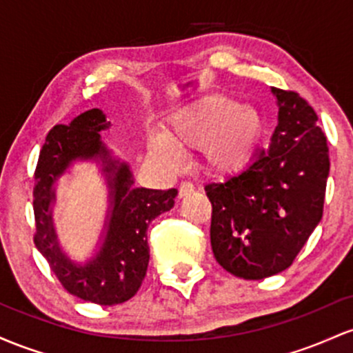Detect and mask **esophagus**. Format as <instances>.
<instances>
[{
	"label": "esophagus",
	"instance_id": "1",
	"mask_svg": "<svg viewBox=\"0 0 353 353\" xmlns=\"http://www.w3.org/2000/svg\"><path fill=\"white\" fill-rule=\"evenodd\" d=\"M193 190H195V187H193V185L190 183V181H183V183L180 185V188H178V196H180V198L187 196V195H190V193L193 192Z\"/></svg>",
	"mask_w": 353,
	"mask_h": 353
}]
</instances>
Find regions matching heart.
Returning a JSON list of instances; mask_svg holds the SVG:
<instances>
[{
  "label": "heart",
  "mask_w": 353,
  "mask_h": 353,
  "mask_svg": "<svg viewBox=\"0 0 353 353\" xmlns=\"http://www.w3.org/2000/svg\"><path fill=\"white\" fill-rule=\"evenodd\" d=\"M262 134V114L255 106L210 94L178 108L161 137L150 138L148 152L166 166H176L178 152L200 148L210 175L233 176L250 165Z\"/></svg>",
  "instance_id": "1"
}]
</instances>
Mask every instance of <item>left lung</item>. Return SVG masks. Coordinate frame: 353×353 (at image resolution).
Listing matches in <instances>:
<instances>
[{
	"label": "left lung",
	"instance_id": "8db88e82",
	"mask_svg": "<svg viewBox=\"0 0 353 353\" xmlns=\"http://www.w3.org/2000/svg\"><path fill=\"white\" fill-rule=\"evenodd\" d=\"M272 93L279 125L270 146L239 175L205 187L212 201L213 255L245 280L267 279L294 263L322 220L330 172L315 110L295 91Z\"/></svg>",
	"mask_w": 353,
	"mask_h": 353
}]
</instances>
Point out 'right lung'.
I'll use <instances>...</instances> for the list:
<instances>
[{
  "instance_id": "add662e5",
  "label": "right lung",
  "mask_w": 353,
  "mask_h": 353,
  "mask_svg": "<svg viewBox=\"0 0 353 353\" xmlns=\"http://www.w3.org/2000/svg\"><path fill=\"white\" fill-rule=\"evenodd\" d=\"M110 128L105 113L93 108L70 125H57L46 134L34 172V245L66 292L98 305L123 303L137 294L146 275L150 221L173 208L176 188H134L130 166L114 160L101 141ZM74 159H94L103 166L110 188V210L101 250L86 264L71 263L61 252L52 227L54 181Z\"/></svg>"
}]
</instances>
